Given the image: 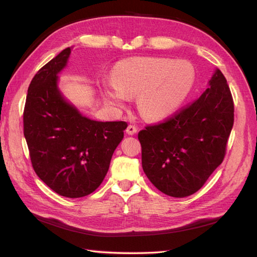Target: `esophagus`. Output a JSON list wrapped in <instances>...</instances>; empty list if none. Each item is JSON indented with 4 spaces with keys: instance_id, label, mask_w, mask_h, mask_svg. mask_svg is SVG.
I'll list each match as a JSON object with an SVG mask.
<instances>
[{
    "instance_id": "34e87169",
    "label": "esophagus",
    "mask_w": 257,
    "mask_h": 257,
    "mask_svg": "<svg viewBox=\"0 0 257 257\" xmlns=\"http://www.w3.org/2000/svg\"><path fill=\"white\" fill-rule=\"evenodd\" d=\"M138 133V129L135 127V125L133 124H129L127 129H125V134H128L129 136H133V135H136Z\"/></svg>"
}]
</instances>
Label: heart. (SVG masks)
<instances>
[{"instance_id":"heart-1","label":"heart","mask_w":257,"mask_h":257,"mask_svg":"<svg viewBox=\"0 0 257 257\" xmlns=\"http://www.w3.org/2000/svg\"><path fill=\"white\" fill-rule=\"evenodd\" d=\"M112 83L103 86V97L121 107L128 96L137 95V105L147 119L170 116L188 97L194 83L193 66L187 61L137 57L114 67Z\"/></svg>"}]
</instances>
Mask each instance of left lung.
<instances>
[{
    "instance_id": "left-lung-1",
    "label": "left lung",
    "mask_w": 257,
    "mask_h": 257,
    "mask_svg": "<svg viewBox=\"0 0 257 257\" xmlns=\"http://www.w3.org/2000/svg\"><path fill=\"white\" fill-rule=\"evenodd\" d=\"M207 85L187 108L138 134L146 176L173 198L195 193L224 159L234 122L231 90L217 68Z\"/></svg>"
}]
</instances>
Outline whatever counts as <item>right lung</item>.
Here are the masks:
<instances>
[{
    "label": "right lung",
    "instance_id": "right-lung-1",
    "mask_svg": "<svg viewBox=\"0 0 257 257\" xmlns=\"http://www.w3.org/2000/svg\"><path fill=\"white\" fill-rule=\"evenodd\" d=\"M70 52L72 47L65 48L32 79L23 122L38 178L57 194L75 199L101 184L127 122L87 118L63 96L58 74L66 67Z\"/></svg>",
    "mask_w": 257,
    "mask_h": 257
}]
</instances>
